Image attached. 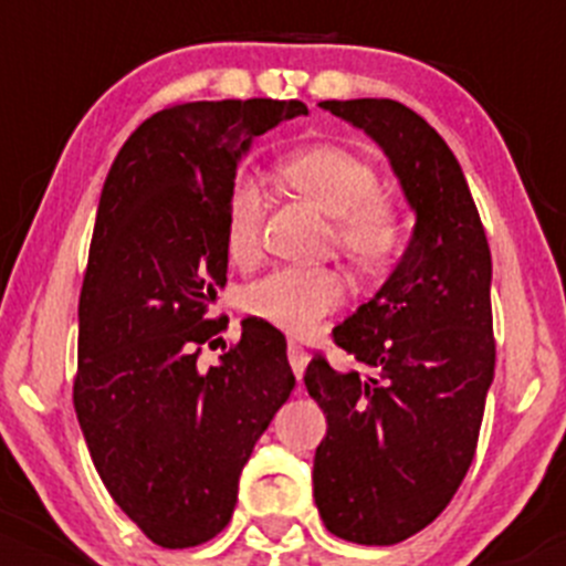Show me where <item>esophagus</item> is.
Wrapping results in <instances>:
<instances>
[{
	"mask_svg": "<svg viewBox=\"0 0 566 566\" xmlns=\"http://www.w3.org/2000/svg\"><path fill=\"white\" fill-rule=\"evenodd\" d=\"M287 358H290V367H293L295 378H304V369L306 364H310V350L306 347H301L298 342H290L287 345Z\"/></svg>",
	"mask_w": 566,
	"mask_h": 566,
	"instance_id": "esophagus-1",
	"label": "esophagus"
}]
</instances>
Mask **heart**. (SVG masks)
Returning <instances> with one entry per match:
<instances>
[{
    "mask_svg": "<svg viewBox=\"0 0 566 566\" xmlns=\"http://www.w3.org/2000/svg\"><path fill=\"white\" fill-rule=\"evenodd\" d=\"M279 175L293 191L331 216V241L358 273L380 276L408 243V219L391 197L378 191L373 164L334 145L295 150L279 161ZM265 191L251 172H235L224 197V249L230 260L260 254ZM345 298V282L328 265H279L249 282L241 306L293 336H306Z\"/></svg>",
    "mask_w": 566,
    "mask_h": 566,
    "instance_id": "1",
    "label": "heart"
}]
</instances>
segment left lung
I'll list each match as a JSON object with an SVG mask.
<instances>
[{
  "label": "left lung",
  "instance_id": "obj_1",
  "mask_svg": "<svg viewBox=\"0 0 566 566\" xmlns=\"http://www.w3.org/2000/svg\"><path fill=\"white\" fill-rule=\"evenodd\" d=\"M389 156L416 230L375 298L334 328L358 369L323 353L306 391L328 430L315 454V504L331 534L394 545L430 526L471 468L495 336L488 235L458 158L424 117L399 101H323Z\"/></svg>",
  "mask_w": 566,
  "mask_h": 566
}]
</instances>
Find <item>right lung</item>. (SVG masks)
Returning <instances> with one entry per match:
<instances>
[{
  "instance_id": "add662e5",
  "label": "right lung",
  "mask_w": 566,
  "mask_h": 566,
  "mask_svg": "<svg viewBox=\"0 0 566 566\" xmlns=\"http://www.w3.org/2000/svg\"><path fill=\"white\" fill-rule=\"evenodd\" d=\"M301 101H193L150 114L108 169L78 298L73 408L114 504L156 545L193 547L230 523L256 438L295 375L271 323L219 345L224 197L251 139Z\"/></svg>"
}]
</instances>
